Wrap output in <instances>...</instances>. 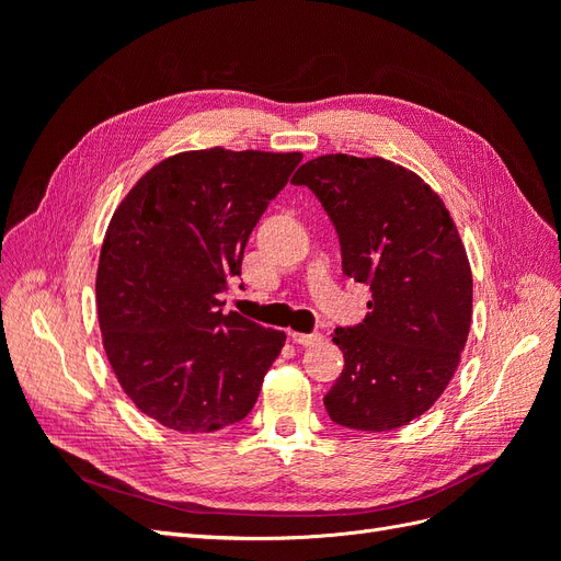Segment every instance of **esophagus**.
<instances>
[{"mask_svg":"<svg viewBox=\"0 0 561 561\" xmlns=\"http://www.w3.org/2000/svg\"><path fill=\"white\" fill-rule=\"evenodd\" d=\"M290 339L295 344H299V346H313V344H318L320 339H322V334H318V332H313V334H304V332H290Z\"/></svg>","mask_w":561,"mask_h":561,"instance_id":"34e87169","label":"esophagus"}]
</instances>
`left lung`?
Here are the masks:
<instances>
[{
  "label": "left lung",
  "mask_w": 561,
  "mask_h": 561,
  "mask_svg": "<svg viewBox=\"0 0 561 561\" xmlns=\"http://www.w3.org/2000/svg\"><path fill=\"white\" fill-rule=\"evenodd\" d=\"M330 215L344 274L371 299L358 328H336L344 371L325 410L353 431H393L428 412L461 363L472 271L454 219L410 168L381 157L325 154L293 178Z\"/></svg>",
  "instance_id": "8db88e82"
}]
</instances>
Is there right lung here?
Instances as JSON below:
<instances>
[{"label":"right lung","mask_w":561,"mask_h":561,"mask_svg":"<svg viewBox=\"0 0 561 561\" xmlns=\"http://www.w3.org/2000/svg\"><path fill=\"white\" fill-rule=\"evenodd\" d=\"M299 151H180L118 203L100 250L95 301L114 377L138 410L178 433L250 414L285 332L222 313L250 231Z\"/></svg>","instance_id":"right-lung-1"}]
</instances>
